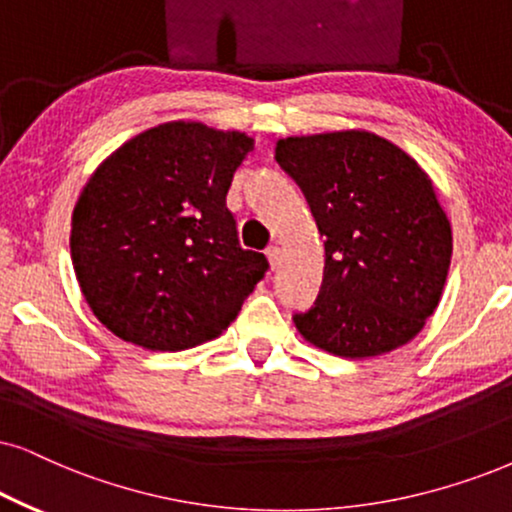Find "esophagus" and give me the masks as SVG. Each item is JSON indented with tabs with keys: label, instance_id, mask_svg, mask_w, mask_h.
I'll return each mask as SVG.
<instances>
[{
	"label": "esophagus",
	"instance_id": "esophagus-1",
	"mask_svg": "<svg viewBox=\"0 0 512 512\" xmlns=\"http://www.w3.org/2000/svg\"><path fill=\"white\" fill-rule=\"evenodd\" d=\"M267 257H269L271 269H276L278 264H281V245H278V243L269 245V248H267Z\"/></svg>",
	"mask_w": 512,
	"mask_h": 512
}]
</instances>
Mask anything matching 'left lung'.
I'll list each match as a JSON object with an SVG mask.
<instances>
[{"label": "left lung", "mask_w": 512, "mask_h": 512, "mask_svg": "<svg viewBox=\"0 0 512 512\" xmlns=\"http://www.w3.org/2000/svg\"><path fill=\"white\" fill-rule=\"evenodd\" d=\"M326 250L321 293L295 328L309 345L371 359L411 342L442 300L454 236L428 172L366 129L276 141Z\"/></svg>", "instance_id": "obj_1"}]
</instances>
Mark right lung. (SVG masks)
<instances>
[{
    "label": "right lung",
    "mask_w": 512,
    "mask_h": 512,
    "mask_svg": "<svg viewBox=\"0 0 512 512\" xmlns=\"http://www.w3.org/2000/svg\"><path fill=\"white\" fill-rule=\"evenodd\" d=\"M255 139L193 120L155 125L108 155L82 186L70 257L96 319L120 340L179 352L241 312L269 269L238 245L226 193Z\"/></svg>",
    "instance_id": "right-lung-1"
}]
</instances>
